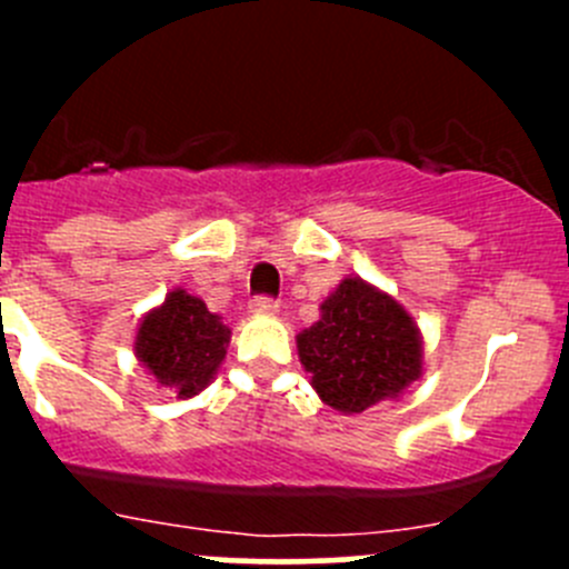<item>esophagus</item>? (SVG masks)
<instances>
[{
  "mask_svg": "<svg viewBox=\"0 0 569 569\" xmlns=\"http://www.w3.org/2000/svg\"><path fill=\"white\" fill-rule=\"evenodd\" d=\"M278 311L280 306L274 300H269V297H256L250 302V313H256V317H274Z\"/></svg>",
  "mask_w": 569,
  "mask_h": 569,
  "instance_id": "34e87169",
  "label": "esophagus"
}]
</instances>
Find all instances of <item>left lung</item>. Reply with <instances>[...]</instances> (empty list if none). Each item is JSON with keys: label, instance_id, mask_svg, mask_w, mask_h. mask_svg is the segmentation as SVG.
Segmentation results:
<instances>
[{"label": "left lung", "instance_id": "left-lung-1", "mask_svg": "<svg viewBox=\"0 0 569 569\" xmlns=\"http://www.w3.org/2000/svg\"><path fill=\"white\" fill-rule=\"evenodd\" d=\"M297 332V355L311 388L341 416L396 401L423 375V336L388 291L349 274Z\"/></svg>", "mask_w": 569, "mask_h": 569}]
</instances>
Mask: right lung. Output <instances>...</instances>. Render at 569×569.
<instances>
[{"label": "right lung", "mask_w": 569, "mask_h": 569, "mask_svg": "<svg viewBox=\"0 0 569 569\" xmlns=\"http://www.w3.org/2000/svg\"><path fill=\"white\" fill-rule=\"evenodd\" d=\"M231 343V327L211 313L200 297L176 286L134 330V358L157 388L176 399H192L220 371Z\"/></svg>", "instance_id": "obj_1"}]
</instances>
